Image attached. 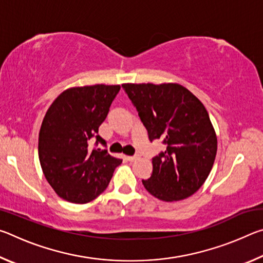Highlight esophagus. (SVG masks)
<instances>
[{
	"mask_svg": "<svg viewBox=\"0 0 263 263\" xmlns=\"http://www.w3.org/2000/svg\"><path fill=\"white\" fill-rule=\"evenodd\" d=\"M126 159L128 161H136L137 159H139V155L136 154V155H130V157H126Z\"/></svg>",
	"mask_w": 263,
	"mask_h": 263,
	"instance_id": "esophagus-1",
	"label": "esophagus"
}]
</instances>
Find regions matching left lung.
Masks as SVG:
<instances>
[{"label": "left lung", "instance_id": "left-lung-1", "mask_svg": "<svg viewBox=\"0 0 263 263\" xmlns=\"http://www.w3.org/2000/svg\"><path fill=\"white\" fill-rule=\"evenodd\" d=\"M151 141L162 140L164 152L152 159L153 172L142 184L164 202L194 195L208 179L217 154V137L205 106L177 83H125Z\"/></svg>", "mask_w": 263, "mask_h": 263}]
</instances>
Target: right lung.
Returning a JSON list of instances; mask_svg holds the SVG:
<instances>
[{"instance_id":"obj_1","label":"right lung","mask_w":263,"mask_h":263,"mask_svg":"<svg viewBox=\"0 0 263 263\" xmlns=\"http://www.w3.org/2000/svg\"><path fill=\"white\" fill-rule=\"evenodd\" d=\"M121 86L74 87L62 91L48 108L39 131L38 155L44 175L65 201L84 204L106 189L122 163L106 149L89 147L91 139L105 145L99 127Z\"/></svg>"}]
</instances>
